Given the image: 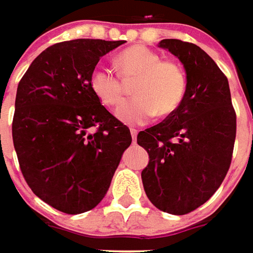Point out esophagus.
Returning a JSON list of instances; mask_svg holds the SVG:
<instances>
[{
    "instance_id": "obj_1",
    "label": "esophagus",
    "mask_w": 253,
    "mask_h": 253,
    "mask_svg": "<svg viewBox=\"0 0 253 253\" xmlns=\"http://www.w3.org/2000/svg\"><path fill=\"white\" fill-rule=\"evenodd\" d=\"M130 135H132V140H133V143H135L136 139H137V130L130 129Z\"/></svg>"
}]
</instances>
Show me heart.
Instances as JSON below:
<instances>
[{
  "mask_svg": "<svg viewBox=\"0 0 253 253\" xmlns=\"http://www.w3.org/2000/svg\"><path fill=\"white\" fill-rule=\"evenodd\" d=\"M118 75L112 69L99 66L89 78L94 95L107 107L123 102L124 82L130 83L136 95L118 109V118L129 125L148 123L157 113L168 117L180 107L187 92V76L177 62L162 57L146 46H132L116 58Z\"/></svg>",
  "mask_w": 253,
  "mask_h": 253,
  "instance_id": "b5f03b06",
  "label": "heart"
}]
</instances>
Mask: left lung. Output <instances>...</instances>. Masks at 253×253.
Masks as SVG:
<instances>
[{
	"label": "left lung",
	"instance_id": "obj_1",
	"mask_svg": "<svg viewBox=\"0 0 253 253\" xmlns=\"http://www.w3.org/2000/svg\"><path fill=\"white\" fill-rule=\"evenodd\" d=\"M159 47L184 64L187 92L173 114L139 132L137 144L150 157L141 180L157 209L184 215L206 203L226 177L236 112L227 78L204 50L180 39H164Z\"/></svg>",
	"mask_w": 253,
	"mask_h": 253
}]
</instances>
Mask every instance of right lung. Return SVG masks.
I'll return each instance as SVG.
<instances>
[{
    "label": "right lung",
    "instance_id": "1",
    "mask_svg": "<svg viewBox=\"0 0 253 253\" xmlns=\"http://www.w3.org/2000/svg\"><path fill=\"white\" fill-rule=\"evenodd\" d=\"M123 43L75 39L53 44L32 61L17 87L12 137L21 173L38 198L65 214L99 204L132 143L129 128L89 87L102 55Z\"/></svg>",
    "mask_w": 253,
    "mask_h": 253
}]
</instances>
